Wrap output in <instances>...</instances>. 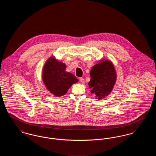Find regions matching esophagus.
I'll list each match as a JSON object with an SVG mask.
<instances>
[{
    "label": "esophagus",
    "mask_w": 156,
    "mask_h": 156,
    "mask_svg": "<svg viewBox=\"0 0 156 156\" xmlns=\"http://www.w3.org/2000/svg\"><path fill=\"white\" fill-rule=\"evenodd\" d=\"M80 81L82 83H85L84 78H80Z\"/></svg>",
    "instance_id": "34e87169"
}]
</instances>
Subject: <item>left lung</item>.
<instances>
[{"mask_svg":"<svg viewBox=\"0 0 156 156\" xmlns=\"http://www.w3.org/2000/svg\"><path fill=\"white\" fill-rule=\"evenodd\" d=\"M90 80L88 82L90 92L98 99H103L111 92L116 80V74L111 61L102 60L95 65L90 72Z\"/></svg>","mask_w":156,"mask_h":156,"instance_id":"8db88e82","label":"left lung"}]
</instances>
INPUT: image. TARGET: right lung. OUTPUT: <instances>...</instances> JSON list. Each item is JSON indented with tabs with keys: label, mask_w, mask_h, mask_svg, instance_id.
<instances>
[{
	"label": "right lung",
	"mask_w": 156,
	"mask_h": 156,
	"mask_svg": "<svg viewBox=\"0 0 156 156\" xmlns=\"http://www.w3.org/2000/svg\"><path fill=\"white\" fill-rule=\"evenodd\" d=\"M66 65L51 57L45 64L43 80L47 88L56 97L65 95L71 85L78 82L74 75L66 71Z\"/></svg>",
	"instance_id": "right-lung-1"
}]
</instances>
